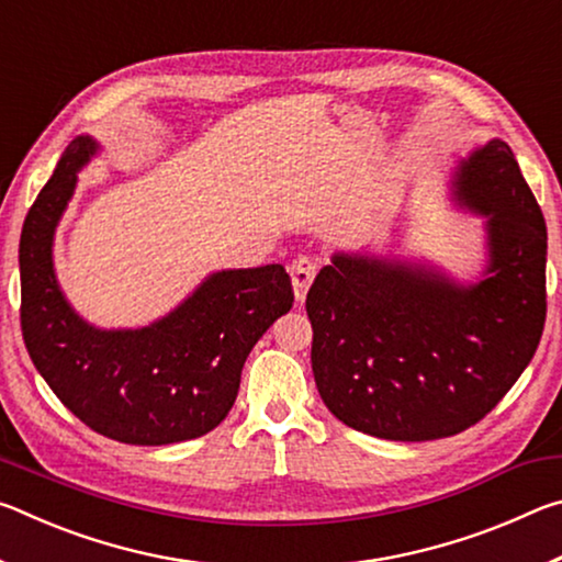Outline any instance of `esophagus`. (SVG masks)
<instances>
[{"label":"esophagus","instance_id":"esophagus-1","mask_svg":"<svg viewBox=\"0 0 562 562\" xmlns=\"http://www.w3.org/2000/svg\"><path fill=\"white\" fill-rule=\"evenodd\" d=\"M315 274H317V262L312 258H297L290 265L294 300L304 302V297H307L310 284H312V280H315Z\"/></svg>","mask_w":562,"mask_h":562}]
</instances>
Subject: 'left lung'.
<instances>
[{
  "label": "left lung",
  "instance_id": "obj_1",
  "mask_svg": "<svg viewBox=\"0 0 562 562\" xmlns=\"http://www.w3.org/2000/svg\"><path fill=\"white\" fill-rule=\"evenodd\" d=\"M453 195L486 215L481 282L337 252L304 302L322 402L376 439L434 441L479 424L543 335L546 221L508 144L496 138L461 160Z\"/></svg>",
  "mask_w": 562,
  "mask_h": 562
}]
</instances>
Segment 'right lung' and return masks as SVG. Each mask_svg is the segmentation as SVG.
I'll return each mask as SVG.
<instances>
[{"mask_svg":"<svg viewBox=\"0 0 562 562\" xmlns=\"http://www.w3.org/2000/svg\"><path fill=\"white\" fill-rule=\"evenodd\" d=\"M97 148L89 136L71 140L26 213L19 240L26 351L61 404L97 434L133 446L198 439L233 408L255 341L290 312V274L282 265L223 270L154 325L91 327L59 290L52 245L76 170Z\"/></svg>","mask_w":562,"mask_h":562,"instance_id":"obj_1","label":"right lung"}]
</instances>
